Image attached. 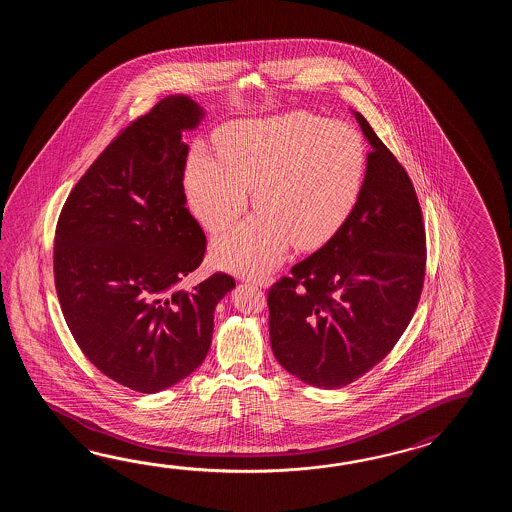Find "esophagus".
I'll return each mask as SVG.
<instances>
[{
	"label": "esophagus",
	"instance_id": "1",
	"mask_svg": "<svg viewBox=\"0 0 512 512\" xmlns=\"http://www.w3.org/2000/svg\"><path fill=\"white\" fill-rule=\"evenodd\" d=\"M247 282L256 283L258 287H269L272 282L271 276H247Z\"/></svg>",
	"mask_w": 512,
	"mask_h": 512
}]
</instances>
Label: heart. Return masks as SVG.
Returning <instances> with one entry per match:
<instances>
[{
    "instance_id": "heart-1",
    "label": "heart",
    "mask_w": 512,
    "mask_h": 512,
    "mask_svg": "<svg viewBox=\"0 0 512 512\" xmlns=\"http://www.w3.org/2000/svg\"><path fill=\"white\" fill-rule=\"evenodd\" d=\"M366 146L348 124L311 113L232 124L221 133L219 155L197 146L186 166V192L210 232L234 225L249 205L258 210L221 236L214 261L263 274L283 260L291 243H326L359 203Z\"/></svg>"
}]
</instances>
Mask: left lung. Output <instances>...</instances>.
<instances>
[{
    "label": "left lung",
    "mask_w": 512,
    "mask_h": 512,
    "mask_svg": "<svg viewBox=\"0 0 512 512\" xmlns=\"http://www.w3.org/2000/svg\"><path fill=\"white\" fill-rule=\"evenodd\" d=\"M355 119L371 144L357 207L267 294L274 357L326 390L357 381L392 351L425 283V225L412 179L370 122Z\"/></svg>",
    "instance_id": "left-lung-1"
}]
</instances>
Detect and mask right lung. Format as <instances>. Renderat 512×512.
Returning a JSON list of instances; mask_svg holds the SVG:
<instances>
[{
	"instance_id": "1",
	"label": "right lung",
	"mask_w": 512,
	"mask_h": 512,
	"mask_svg": "<svg viewBox=\"0 0 512 512\" xmlns=\"http://www.w3.org/2000/svg\"><path fill=\"white\" fill-rule=\"evenodd\" d=\"M203 115L192 98L172 95L133 120L80 177L56 225L67 326L91 364L135 392H163L203 364L214 309L236 287L225 272L179 287L207 251L186 208L181 141Z\"/></svg>"
}]
</instances>
